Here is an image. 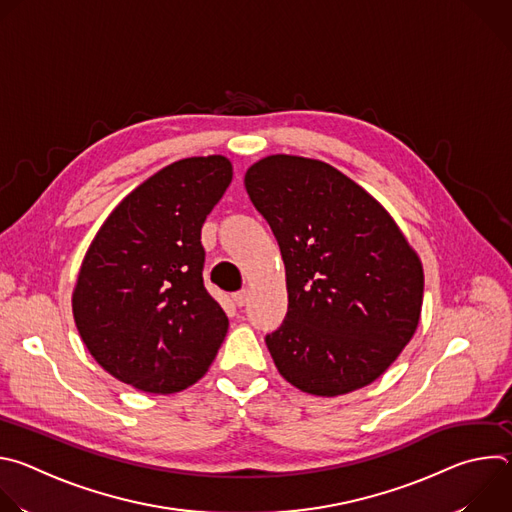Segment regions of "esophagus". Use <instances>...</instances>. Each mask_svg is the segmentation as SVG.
I'll return each mask as SVG.
<instances>
[{"label": "esophagus", "mask_w": 512, "mask_h": 512, "mask_svg": "<svg viewBox=\"0 0 512 512\" xmlns=\"http://www.w3.org/2000/svg\"><path fill=\"white\" fill-rule=\"evenodd\" d=\"M233 300H235V304H237L239 308H243V306L249 302V291H247V289L237 291V294L233 296Z\"/></svg>", "instance_id": "34e87169"}]
</instances>
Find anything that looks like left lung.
<instances>
[{
    "label": "left lung",
    "mask_w": 512,
    "mask_h": 512,
    "mask_svg": "<svg viewBox=\"0 0 512 512\" xmlns=\"http://www.w3.org/2000/svg\"><path fill=\"white\" fill-rule=\"evenodd\" d=\"M285 263L287 314L265 336L294 387L336 397L379 379L411 340L423 267L389 212L336 168L269 156L245 174Z\"/></svg>",
    "instance_id": "1"
}]
</instances>
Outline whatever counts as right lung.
Returning <instances> with one entry per match:
<instances>
[{
    "instance_id": "obj_1",
    "label": "right lung",
    "mask_w": 512,
    "mask_h": 512,
    "mask_svg": "<svg viewBox=\"0 0 512 512\" xmlns=\"http://www.w3.org/2000/svg\"><path fill=\"white\" fill-rule=\"evenodd\" d=\"M231 180L223 156L174 162L127 194L99 229L72 314L115 379L166 395L208 371L229 318L204 287L200 231Z\"/></svg>"
}]
</instances>
